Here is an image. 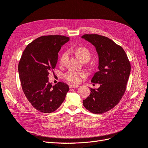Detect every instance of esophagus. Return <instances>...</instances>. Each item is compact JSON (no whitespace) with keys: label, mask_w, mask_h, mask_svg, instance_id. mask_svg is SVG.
<instances>
[{"label":"esophagus","mask_w":148,"mask_h":148,"mask_svg":"<svg viewBox=\"0 0 148 148\" xmlns=\"http://www.w3.org/2000/svg\"><path fill=\"white\" fill-rule=\"evenodd\" d=\"M79 86L78 85H75V84H71V85L69 86L70 88H77L79 87Z\"/></svg>","instance_id":"obj_1"}]
</instances>
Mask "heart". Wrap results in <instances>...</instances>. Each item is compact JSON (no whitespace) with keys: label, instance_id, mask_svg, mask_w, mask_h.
Returning <instances> with one entry per match:
<instances>
[{"label":"heart","instance_id":"heart-1","mask_svg":"<svg viewBox=\"0 0 148 148\" xmlns=\"http://www.w3.org/2000/svg\"><path fill=\"white\" fill-rule=\"evenodd\" d=\"M74 52L80 60L82 61L90 60L91 54L90 51L85 46H78L74 49ZM68 56V52L67 51L63 52L60 58V64L64 63L66 58ZM87 75L86 72L82 71H70L64 75V79L66 81L72 83H79L81 81V78L85 77Z\"/></svg>","mask_w":148,"mask_h":148}]
</instances>
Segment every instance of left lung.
Masks as SVG:
<instances>
[{"label":"left lung","mask_w":148,"mask_h":148,"mask_svg":"<svg viewBox=\"0 0 148 148\" xmlns=\"http://www.w3.org/2000/svg\"><path fill=\"white\" fill-rule=\"evenodd\" d=\"M82 38L94 45L99 58V71L91 82L99 84L98 88H90V94L83 100V105L94 114L110 110L124 95L128 81L131 64L123 48L108 38L97 34H85Z\"/></svg>","instance_id":"obj_1"}]
</instances>
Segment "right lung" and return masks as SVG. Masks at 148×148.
Returning <instances> with one entry per match:
<instances>
[{"label":"right lung","instance_id":"1","mask_svg":"<svg viewBox=\"0 0 148 148\" xmlns=\"http://www.w3.org/2000/svg\"><path fill=\"white\" fill-rule=\"evenodd\" d=\"M69 40L62 35L38 38L23 51L18 66L22 90L29 102L38 111L53 112L64 102L69 86L60 82H48V75L58 62V52Z\"/></svg>","mask_w":148,"mask_h":148}]
</instances>
